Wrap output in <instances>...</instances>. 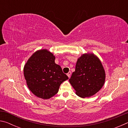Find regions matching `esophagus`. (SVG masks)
<instances>
[{
    "instance_id": "obj_1",
    "label": "esophagus",
    "mask_w": 128,
    "mask_h": 128,
    "mask_svg": "<svg viewBox=\"0 0 128 128\" xmlns=\"http://www.w3.org/2000/svg\"><path fill=\"white\" fill-rule=\"evenodd\" d=\"M67 76H68V77L69 78H70L71 76V72H69L68 73H67Z\"/></svg>"
}]
</instances>
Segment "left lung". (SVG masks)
<instances>
[{
  "mask_svg": "<svg viewBox=\"0 0 128 128\" xmlns=\"http://www.w3.org/2000/svg\"><path fill=\"white\" fill-rule=\"evenodd\" d=\"M105 78V71L100 60L93 54H88L78 59L75 71L69 81L76 94L84 98L98 92L104 84Z\"/></svg>",
  "mask_w": 128,
  "mask_h": 128,
  "instance_id": "8db88e82",
  "label": "left lung"
}]
</instances>
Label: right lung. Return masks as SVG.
<instances>
[{
	"mask_svg": "<svg viewBox=\"0 0 128 128\" xmlns=\"http://www.w3.org/2000/svg\"><path fill=\"white\" fill-rule=\"evenodd\" d=\"M55 57L47 50H40L32 55L24 68V74L29 90L39 98L47 99L56 94L62 82L68 77L55 62Z\"/></svg>",
	"mask_w": 128,
	"mask_h": 128,
	"instance_id": "add662e5",
	"label": "right lung"
}]
</instances>
